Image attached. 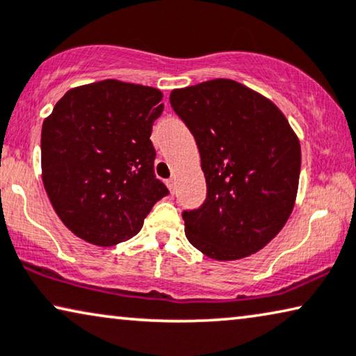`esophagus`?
Instances as JSON below:
<instances>
[{"mask_svg": "<svg viewBox=\"0 0 356 356\" xmlns=\"http://www.w3.org/2000/svg\"><path fill=\"white\" fill-rule=\"evenodd\" d=\"M167 186H168V189H170V193H175V179L173 178H170V179H167Z\"/></svg>", "mask_w": 356, "mask_h": 356, "instance_id": "obj_1", "label": "esophagus"}]
</instances>
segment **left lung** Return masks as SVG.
Returning a JSON list of instances; mask_svg holds the SVG:
<instances>
[{
  "instance_id": "8db88e82",
  "label": "left lung",
  "mask_w": 356,
  "mask_h": 356,
  "mask_svg": "<svg viewBox=\"0 0 356 356\" xmlns=\"http://www.w3.org/2000/svg\"><path fill=\"white\" fill-rule=\"evenodd\" d=\"M170 104L193 133L207 199L184 210V231L213 260L249 257L282 229L296 204L300 141L276 104L228 79L173 90Z\"/></svg>"
}]
</instances>
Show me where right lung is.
I'll use <instances>...</instances> for the list:
<instances>
[{
  "label": "right lung",
  "instance_id": "add662e5",
  "mask_svg": "<svg viewBox=\"0 0 356 356\" xmlns=\"http://www.w3.org/2000/svg\"><path fill=\"white\" fill-rule=\"evenodd\" d=\"M152 86L102 80L76 86L41 128V178L60 221L90 244L140 233L168 189L154 175L152 125L163 111Z\"/></svg>",
  "mask_w": 356,
  "mask_h": 356
}]
</instances>
